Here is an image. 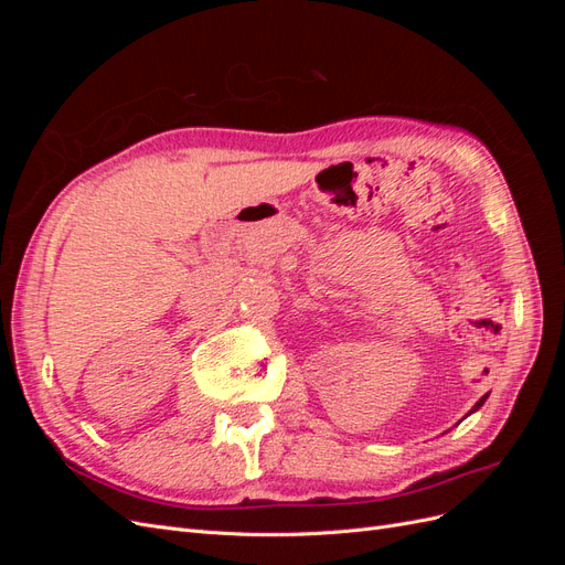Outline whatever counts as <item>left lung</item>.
Returning a JSON list of instances; mask_svg holds the SVG:
<instances>
[{
	"mask_svg": "<svg viewBox=\"0 0 565 565\" xmlns=\"http://www.w3.org/2000/svg\"><path fill=\"white\" fill-rule=\"evenodd\" d=\"M486 401H488V393H486V396H483V398H478V401H476V405H473V407L469 409V415H473V413H476V409H481Z\"/></svg>",
	"mask_w": 565,
	"mask_h": 565,
	"instance_id": "8db88e82",
	"label": "left lung"
}]
</instances>
